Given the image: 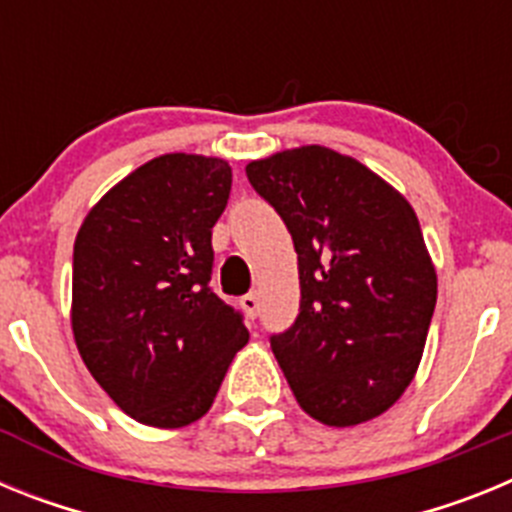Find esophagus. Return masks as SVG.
Masks as SVG:
<instances>
[{"instance_id": "1", "label": "esophagus", "mask_w": 512, "mask_h": 512, "mask_svg": "<svg viewBox=\"0 0 512 512\" xmlns=\"http://www.w3.org/2000/svg\"><path fill=\"white\" fill-rule=\"evenodd\" d=\"M241 305H243V310H246L248 318H256V315H259L261 302H259V295H256V292H248V295H243Z\"/></svg>"}]
</instances>
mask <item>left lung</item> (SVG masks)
I'll return each instance as SVG.
<instances>
[{"mask_svg":"<svg viewBox=\"0 0 512 512\" xmlns=\"http://www.w3.org/2000/svg\"><path fill=\"white\" fill-rule=\"evenodd\" d=\"M287 225L300 269V315L271 336L300 408L359 425L408 390L436 307V269L415 210L382 176L323 146L246 166Z\"/></svg>","mask_w":512,"mask_h":512,"instance_id":"1","label":"left lung"}]
</instances>
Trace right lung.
Instances as JSON below:
<instances>
[{
    "instance_id": "right-lung-1",
    "label": "right lung",
    "mask_w": 512,
    "mask_h": 512,
    "mask_svg": "<svg viewBox=\"0 0 512 512\" xmlns=\"http://www.w3.org/2000/svg\"><path fill=\"white\" fill-rule=\"evenodd\" d=\"M230 184L223 158L166 153L115 184L76 233V348L117 408L143 425L200 420L248 343L241 312L210 289L212 225Z\"/></svg>"
}]
</instances>
